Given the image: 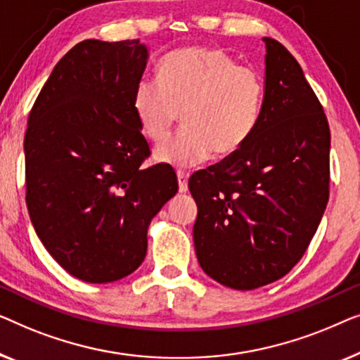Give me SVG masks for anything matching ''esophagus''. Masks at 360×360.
Returning <instances> with one entry per match:
<instances>
[{"label": "esophagus", "instance_id": "esophagus-1", "mask_svg": "<svg viewBox=\"0 0 360 360\" xmlns=\"http://www.w3.org/2000/svg\"><path fill=\"white\" fill-rule=\"evenodd\" d=\"M187 179H189V176H187L186 173H182V171H178L179 192H186L187 191Z\"/></svg>", "mask_w": 360, "mask_h": 360}]
</instances>
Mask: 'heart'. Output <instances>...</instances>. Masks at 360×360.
I'll return each instance as SVG.
<instances>
[{
  "label": "heart",
  "instance_id": "obj_1",
  "mask_svg": "<svg viewBox=\"0 0 360 360\" xmlns=\"http://www.w3.org/2000/svg\"><path fill=\"white\" fill-rule=\"evenodd\" d=\"M160 83L143 79L134 93V110L146 139L163 143L182 114L184 129L156 150V160L191 168L212 153L235 155L261 117L264 84L257 72L236 65L221 49L186 47L166 55Z\"/></svg>",
  "mask_w": 360,
  "mask_h": 360
}]
</instances>
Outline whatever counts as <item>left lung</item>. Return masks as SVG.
<instances>
[{"label": "left lung", "instance_id": "left-lung-1", "mask_svg": "<svg viewBox=\"0 0 360 360\" xmlns=\"http://www.w3.org/2000/svg\"><path fill=\"white\" fill-rule=\"evenodd\" d=\"M261 117L235 155L197 171L194 246L207 276L236 290L279 281L305 255L330 197V125L300 65L264 37Z\"/></svg>", "mask_w": 360, "mask_h": 360}]
</instances>
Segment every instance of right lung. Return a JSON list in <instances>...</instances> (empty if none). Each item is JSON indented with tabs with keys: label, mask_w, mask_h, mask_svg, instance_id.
I'll return each mask as SVG.
<instances>
[{
	"label": "right lung",
	"mask_w": 360,
	"mask_h": 360,
	"mask_svg": "<svg viewBox=\"0 0 360 360\" xmlns=\"http://www.w3.org/2000/svg\"><path fill=\"white\" fill-rule=\"evenodd\" d=\"M148 62L140 40H83L50 73L24 139L26 202L50 256L89 283L122 279L146 255L153 217L178 192L169 165L141 168L148 141L134 93Z\"/></svg>",
	"instance_id": "add662e5"
}]
</instances>
